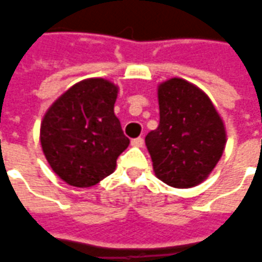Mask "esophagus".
Returning a JSON list of instances; mask_svg holds the SVG:
<instances>
[{
    "mask_svg": "<svg viewBox=\"0 0 262 262\" xmlns=\"http://www.w3.org/2000/svg\"><path fill=\"white\" fill-rule=\"evenodd\" d=\"M131 145H133V146H137V148H141V146L144 145V138H141V137H139V138H134L133 141H131Z\"/></svg>",
    "mask_w": 262,
    "mask_h": 262,
    "instance_id": "obj_1",
    "label": "esophagus"
}]
</instances>
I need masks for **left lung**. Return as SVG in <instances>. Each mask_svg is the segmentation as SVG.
<instances>
[{"label": "left lung", "mask_w": 262, "mask_h": 262, "mask_svg": "<svg viewBox=\"0 0 262 262\" xmlns=\"http://www.w3.org/2000/svg\"><path fill=\"white\" fill-rule=\"evenodd\" d=\"M158 100L159 125L145 138L155 176L174 188L198 186L223 154V120L207 93L181 78L162 82Z\"/></svg>", "instance_id": "obj_1"}]
</instances>
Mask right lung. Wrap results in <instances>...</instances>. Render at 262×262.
I'll return each instance as SVG.
<instances>
[{
    "label": "right lung",
    "mask_w": 262,
    "mask_h": 262,
    "mask_svg": "<svg viewBox=\"0 0 262 262\" xmlns=\"http://www.w3.org/2000/svg\"><path fill=\"white\" fill-rule=\"evenodd\" d=\"M118 88L103 78H89L64 92L40 125V142L55 174L70 186L86 188L116 170L127 149L114 114Z\"/></svg>",
    "instance_id": "right-lung-1"
}]
</instances>
